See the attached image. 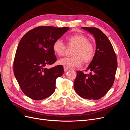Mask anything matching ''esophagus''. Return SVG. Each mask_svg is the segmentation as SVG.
I'll list each match as a JSON object with an SVG mask.
<instances>
[{
  "instance_id": "esophagus-1",
  "label": "esophagus",
  "mask_w": 130,
  "mask_h": 130,
  "mask_svg": "<svg viewBox=\"0 0 130 130\" xmlns=\"http://www.w3.org/2000/svg\"><path fill=\"white\" fill-rule=\"evenodd\" d=\"M69 69L67 67H64V72H67Z\"/></svg>"
}]
</instances>
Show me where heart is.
<instances>
[{"instance_id":"b5f03b06","label":"heart","mask_w":130,"mask_h":130,"mask_svg":"<svg viewBox=\"0 0 130 130\" xmlns=\"http://www.w3.org/2000/svg\"><path fill=\"white\" fill-rule=\"evenodd\" d=\"M68 45L74 46L72 57L60 58L58 61L59 64L66 67L72 68L80 66L83 62L88 63L91 61L95 55V48L93 43L88 41V38L82 34H74L67 38ZM66 45L61 40H57L53 45L54 53L58 56L64 54Z\"/></svg>"}]
</instances>
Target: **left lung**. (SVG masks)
I'll return each mask as SVG.
<instances>
[{
    "label": "left lung",
    "mask_w": 130,
    "mask_h": 130,
    "mask_svg": "<svg viewBox=\"0 0 130 130\" xmlns=\"http://www.w3.org/2000/svg\"><path fill=\"white\" fill-rule=\"evenodd\" d=\"M82 29L94 36L96 50L87 68L90 73L87 74L77 71L74 88L82 98L96 100L103 97L114 83L118 64L117 56L111 42L100 29L94 27H82Z\"/></svg>",
    "instance_id": "obj_1"
}]
</instances>
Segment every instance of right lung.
Masks as SVG:
<instances>
[{
  "mask_svg": "<svg viewBox=\"0 0 130 130\" xmlns=\"http://www.w3.org/2000/svg\"><path fill=\"white\" fill-rule=\"evenodd\" d=\"M69 28L38 26L26 33L19 42L13 62V72L20 87L34 100L49 97L55 90L56 80L63 74V67L48 69L56 61L54 42Z\"/></svg>",
  "mask_w": 130,
  "mask_h": 130,
  "instance_id": "add662e5",
  "label": "right lung"
}]
</instances>
